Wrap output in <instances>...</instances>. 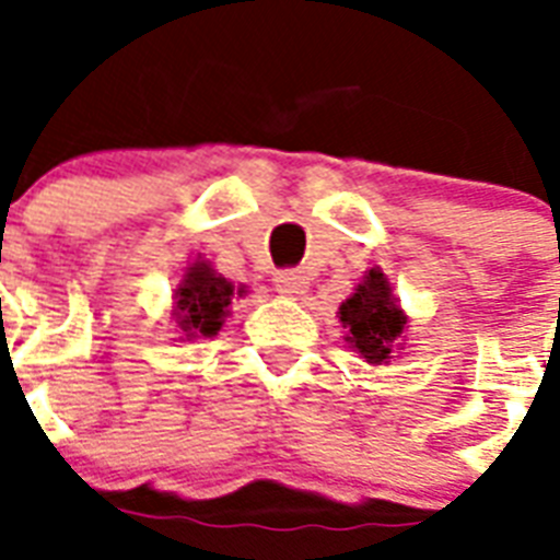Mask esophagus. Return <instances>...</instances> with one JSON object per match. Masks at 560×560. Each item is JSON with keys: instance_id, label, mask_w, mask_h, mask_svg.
<instances>
[{"instance_id": "1", "label": "esophagus", "mask_w": 560, "mask_h": 560, "mask_svg": "<svg viewBox=\"0 0 560 560\" xmlns=\"http://www.w3.org/2000/svg\"><path fill=\"white\" fill-rule=\"evenodd\" d=\"M276 290L281 296H302L307 290V276L302 270H279L276 272Z\"/></svg>"}]
</instances>
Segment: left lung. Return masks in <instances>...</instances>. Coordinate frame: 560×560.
Listing matches in <instances>:
<instances>
[{"label": "left lung", "instance_id": "1", "mask_svg": "<svg viewBox=\"0 0 560 560\" xmlns=\"http://www.w3.org/2000/svg\"><path fill=\"white\" fill-rule=\"evenodd\" d=\"M340 323L349 325L346 340L369 360L386 363L392 354V342L404 331L407 316L392 302L389 281L381 270H369L366 281L358 284V293L340 305Z\"/></svg>", "mask_w": 560, "mask_h": 560}]
</instances>
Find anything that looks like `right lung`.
Here are the masks:
<instances>
[{
    "label": "right lung",
    "mask_w": 560,
    "mask_h": 560,
    "mask_svg": "<svg viewBox=\"0 0 560 560\" xmlns=\"http://www.w3.org/2000/svg\"><path fill=\"white\" fill-rule=\"evenodd\" d=\"M235 288L232 281L211 270L206 261H197L177 288V319L186 337H214L226 316L229 299Z\"/></svg>",
    "instance_id": "1"
}]
</instances>
